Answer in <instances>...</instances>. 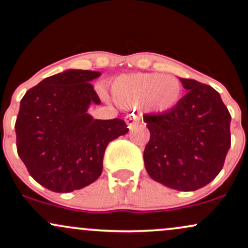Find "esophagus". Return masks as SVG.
<instances>
[{
  "label": "esophagus",
  "instance_id": "obj_1",
  "mask_svg": "<svg viewBox=\"0 0 248 248\" xmlns=\"http://www.w3.org/2000/svg\"><path fill=\"white\" fill-rule=\"evenodd\" d=\"M125 122H126L127 126H129L130 130L135 129L138 124H140V119H139V117L133 115V113L132 115H127L125 117Z\"/></svg>",
  "mask_w": 248,
  "mask_h": 248
}]
</instances>
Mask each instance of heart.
I'll return each instance as SVG.
<instances>
[{
    "instance_id": "obj_1",
    "label": "heart",
    "mask_w": 248,
    "mask_h": 248,
    "mask_svg": "<svg viewBox=\"0 0 248 248\" xmlns=\"http://www.w3.org/2000/svg\"><path fill=\"white\" fill-rule=\"evenodd\" d=\"M182 85L172 75H123L111 84V96L116 104L125 109L143 105L151 112H166L179 102Z\"/></svg>"
}]
</instances>
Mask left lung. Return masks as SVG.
<instances>
[{
  "mask_svg": "<svg viewBox=\"0 0 248 248\" xmlns=\"http://www.w3.org/2000/svg\"><path fill=\"white\" fill-rule=\"evenodd\" d=\"M187 93L166 112L143 116L150 140L144 164L155 182L196 191L218 176L231 146V115L218 91L179 78Z\"/></svg>",
  "mask_w": 248,
  "mask_h": 248,
  "instance_id": "obj_1",
  "label": "left lung"
}]
</instances>
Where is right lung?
Returning a JSON list of instances; mask_svg holds the SVG:
<instances>
[{
  "mask_svg": "<svg viewBox=\"0 0 248 248\" xmlns=\"http://www.w3.org/2000/svg\"><path fill=\"white\" fill-rule=\"evenodd\" d=\"M101 75L69 69L44 78L21 99L17 154L30 176L50 191L66 193L98 179L108 144L129 131L123 119L88 113L91 104H101L90 84Z\"/></svg>",
  "mask_w": 248,
  "mask_h": 248,
  "instance_id": "right-lung-1",
  "label": "right lung"
}]
</instances>
